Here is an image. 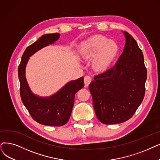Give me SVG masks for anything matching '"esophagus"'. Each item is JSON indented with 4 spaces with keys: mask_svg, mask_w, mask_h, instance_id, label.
Wrapping results in <instances>:
<instances>
[{
    "mask_svg": "<svg viewBox=\"0 0 160 160\" xmlns=\"http://www.w3.org/2000/svg\"><path fill=\"white\" fill-rule=\"evenodd\" d=\"M92 81V78L91 76L89 75H87L85 77V79H84V82H85V87H87L89 84H90V82Z\"/></svg>",
    "mask_w": 160,
    "mask_h": 160,
    "instance_id": "1",
    "label": "esophagus"
}]
</instances>
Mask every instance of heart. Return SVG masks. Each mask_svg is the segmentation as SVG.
Returning a JSON list of instances; mask_svg holds the SVG:
<instances>
[{
    "mask_svg": "<svg viewBox=\"0 0 160 160\" xmlns=\"http://www.w3.org/2000/svg\"><path fill=\"white\" fill-rule=\"evenodd\" d=\"M119 46L116 42L102 35L94 36L82 42L80 54L83 58H92V66L97 70H104L116 58Z\"/></svg>",
    "mask_w": 160,
    "mask_h": 160,
    "instance_id": "heart-1",
    "label": "heart"
}]
</instances>
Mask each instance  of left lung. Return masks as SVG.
<instances>
[{
  "label": "left lung",
  "mask_w": 160,
  "mask_h": 160,
  "mask_svg": "<svg viewBox=\"0 0 160 160\" xmlns=\"http://www.w3.org/2000/svg\"><path fill=\"white\" fill-rule=\"evenodd\" d=\"M125 44L114 66L94 77L88 88L96 116L101 123L125 122L143 100L147 70L137 41L126 31Z\"/></svg>",
  "instance_id": "obj_1"
}]
</instances>
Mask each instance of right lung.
I'll list each match as a JSON object with an SVG mask.
<instances>
[{
	"mask_svg": "<svg viewBox=\"0 0 160 160\" xmlns=\"http://www.w3.org/2000/svg\"><path fill=\"white\" fill-rule=\"evenodd\" d=\"M60 33L42 35L28 47L18 67L20 96L23 104L35 121L44 125L60 127L65 125L71 116L75 93L84 87L82 77L70 82L49 97H40L31 92L25 78V67L29 57L38 50L53 44L60 38Z\"/></svg>",
	"mask_w": 160,
	"mask_h": 160,
	"instance_id": "1",
	"label": "right lung"
}]
</instances>
